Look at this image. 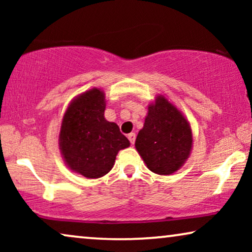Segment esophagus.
Instances as JSON below:
<instances>
[{"label": "esophagus", "instance_id": "34e87169", "mask_svg": "<svg viewBox=\"0 0 252 252\" xmlns=\"http://www.w3.org/2000/svg\"><path fill=\"white\" fill-rule=\"evenodd\" d=\"M127 137H128V140H129V142L132 143V144H134V142H135V137H136V135H135V133H129L128 135H127Z\"/></svg>", "mask_w": 252, "mask_h": 252}]
</instances>
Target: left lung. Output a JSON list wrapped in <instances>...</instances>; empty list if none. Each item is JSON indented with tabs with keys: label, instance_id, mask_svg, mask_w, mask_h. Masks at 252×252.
<instances>
[{
	"label": "left lung",
	"instance_id": "left-lung-1",
	"mask_svg": "<svg viewBox=\"0 0 252 252\" xmlns=\"http://www.w3.org/2000/svg\"><path fill=\"white\" fill-rule=\"evenodd\" d=\"M135 148L151 172L170 175L177 172L190 155V124L173 103L164 95H158L148 106L144 125L136 136Z\"/></svg>",
	"mask_w": 252,
	"mask_h": 252
}]
</instances>
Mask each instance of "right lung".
Wrapping results in <instances>:
<instances>
[{
    "label": "right lung",
    "mask_w": 252,
    "mask_h": 252,
    "mask_svg": "<svg viewBox=\"0 0 252 252\" xmlns=\"http://www.w3.org/2000/svg\"><path fill=\"white\" fill-rule=\"evenodd\" d=\"M105 94L92 88L72 99L58 136L61 154L72 172L88 179L111 171L119 150L129 147L116 123L104 118Z\"/></svg>",
    "instance_id": "add662e5"
}]
</instances>
